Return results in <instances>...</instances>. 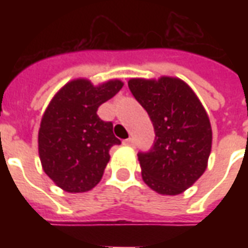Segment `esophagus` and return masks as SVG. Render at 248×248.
Instances as JSON below:
<instances>
[{"label":"esophagus","mask_w":248,"mask_h":248,"mask_svg":"<svg viewBox=\"0 0 248 248\" xmlns=\"http://www.w3.org/2000/svg\"><path fill=\"white\" fill-rule=\"evenodd\" d=\"M124 146H134V140H133V138H129V140H124Z\"/></svg>","instance_id":"obj_1"}]
</instances>
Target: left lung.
Listing matches in <instances>:
<instances>
[{"mask_svg":"<svg viewBox=\"0 0 248 248\" xmlns=\"http://www.w3.org/2000/svg\"><path fill=\"white\" fill-rule=\"evenodd\" d=\"M130 92L150 117L155 140L140 153L143 182L162 195H178L207 169L213 130L197 94L177 77L131 78Z\"/></svg>","mask_w":248,"mask_h":248,"instance_id":"left-lung-1","label":"left lung"}]
</instances>
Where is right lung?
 Returning a JSON list of instances; mask_svg holds the SVG:
<instances>
[{
  "instance_id": "right-lung-1",
  "label": "right lung",
  "mask_w": 248,
  "mask_h": 248,
  "mask_svg": "<svg viewBox=\"0 0 248 248\" xmlns=\"http://www.w3.org/2000/svg\"><path fill=\"white\" fill-rule=\"evenodd\" d=\"M122 86L119 79L94 86L90 79L77 78L51 98L41 119L38 154L46 175L62 190L86 192L101 181L108 151L121 140L97 110Z\"/></svg>"
}]
</instances>
